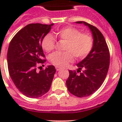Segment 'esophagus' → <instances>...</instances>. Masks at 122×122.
<instances>
[{
    "label": "esophagus",
    "instance_id": "obj_1",
    "mask_svg": "<svg viewBox=\"0 0 122 122\" xmlns=\"http://www.w3.org/2000/svg\"><path fill=\"white\" fill-rule=\"evenodd\" d=\"M62 68L60 67V66H56V70H57V71L60 70H61Z\"/></svg>",
    "mask_w": 122,
    "mask_h": 122
}]
</instances>
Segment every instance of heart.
<instances>
[{"label": "heart", "instance_id": "heart-1", "mask_svg": "<svg viewBox=\"0 0 122 122\" xmlns=\"http://www.w3.org/2000/svg\"><path fill=\"white\" fill-rule=\"evenodd\" d=\"M55 36L60 40H65L63 52H56L51 54L49 60L56 66H65L72 62L74 56L84 58L90 52L93 46V36L87 32H81L79 29L73 27H65L54 32ZM56 40L51 34H47L41 41V47L47 52L55 48Z\"/></svg>", "mask_w": 122, "mask_h": 122}]
</instances>
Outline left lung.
<instances>
[{
	"label": "left lung",
	"mask_w": 122,
	"mask_h": 122,
	"mask_svg": "<svg viewBox=\"0 0 122 122\" xmlns=\"http://www.w3.org/2000/svg\"><path fill=\"white\" fill-rule=\"evenodd\" d=\"M88 26L92 32L93 46L88 56L77 64L76 71L69 70L66 81L68 91L77 97H86L95 93L105 79L110 63V54L106 41L101 32L96 27L84 21H77ZM83 71L79 75L77 72Z\"/></svg>",
	"instance_id": "1"
}]
</instances>
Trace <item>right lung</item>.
<instances>
[{
    "label": "right lung",
    "mask_w": 122,
    "mask_h": 122,
    "mask_svg": "<svg viewBox=\"0 0 122 122\" xmlns=\"http://www.w3.org/2000/svg\"><path fill=\"white\" fill-rule=\"evenodd\" d=\"M52 25H27L10 43L7 52L10 76L17 89L27 97L36 98L45 95L49 91L53 80L56 73L53 65H49L40 72L36 71L37 65L46 61L41 41Z\"/></svg>",
    "instance_id": "obj_1"
}]
</instances>
